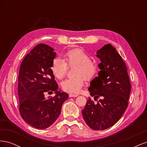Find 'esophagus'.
Wrapping results in <instances>:
<instances>
[{"label":"esophagus","mask_w":147,"mask_h":147,"mask_svg":"<svg viewBox=\"0 0 147 147\" xmlns=\"http://www.w3.org/2000/svg\"><path fill=\"white\" fill-rule=\"evenodd\" d=\"M78 96V94H72V93H70V94H69V97H77Z\"/></svg>","instance_id":"obj_1"}]
</instances>
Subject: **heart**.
Instances as JSON below:
<instances>
[{
  "instance_id": "b5f03b06",
  "label": "heart",
  "mask_w": 147,
  "mask_h": 147,
  "mask_svg": "<svg viewBox=\"0 0 147 147\" xmlns=\"http://www.w3.org/2000/svg\"><path fill=\"white\" fill-rule=\"evenodd\" d=\"M64 60L56 58L53 60L51 70L54 76L63 79L67 74L68 67L75 66L74 75L75 77L65 80L62 83V88L69 92H78L84 85L85 79H91L95 74L97 65L90 59V57L78 48L72 49L65 53Z\"/></svg>"
}]
</instances>
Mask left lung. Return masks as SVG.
<instances>
[{
  "instance_id": "obj_1",
  "label": "left lung",
  "mask_w": 147,
  "mask_h": 147,
  "mask_svg": "<svg viewBox=\"0 0 147 147\" xmlns=\"http://www.w3.org/2000/svg\"><path fill=\"white\" fill-rule=\"evenodd\" d=\"M101 63L98 77L90 83L89 97L82 110L84 121L94 130H104L121 118L128 105L131 85L126 64L112 45L107 44L97 51Z\"/></svg>"
}]
</instances>
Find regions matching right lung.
<instances>
[{
  "label": "right lung",
  "instance_id": "1",
  "mask_svg": "<svg viewBox=\"0 0 147 147\" xmlns=\"http://www.w3.org/2000/svg\"><path fill=\"white\" fill-rule=\"evenodd\" d=\"M54 49L38 44L22 61L18 75L20 113L24 121L37 129L50 126L60 115L67 93L57 91L58 86L51 70L56 57ZM56 93L47 98L45 94Z\"/></svg>",
  "mask_w": 147,
  "mask_h": 147
}]
</instances>
